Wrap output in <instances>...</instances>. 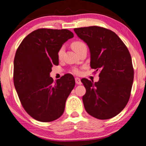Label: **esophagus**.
I'll list each match as a JSON object with an SVG mask.
<instances>
[{"label": "esophagus", "instance_id": "34e87169", "mask_svg": "<svg viewBox=\"0 0 146 146\" xmlns=\"http://www.w3.org/2000/svg\"><path fill=\"white\" fill-rule=\"evenodd\" d=\"M75 81H76V84H78V85L82 84V82L79 78H76Z\"/></svg>", "mask_w": 146, "mask_h": 146}]
</instances>
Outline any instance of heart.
<instances>
[{
  "label": "heart",
  "instance_id": "obj_1",
  "mask_svg": "<svg viewBox=\"0 0 146 146\" xmlns=\"http://www.w3.org/2000/svg\"><path fill=\"white\" fill-rule=\"evenodd\" d=\"M71 46H72V49L74 50L78 54L83 48H86V45L85 43H84L83 42L76 40V41H74L72 42ZM64 52V48L63 46H62L60 48L58 51V53H57L58 58L59 60H61L62 58ZM72 72L74 74H78L80 73V71L78 69H74Z\"/></svg>",
  "mask_w": 146,
  "mask_h": 146
}]
</instances>
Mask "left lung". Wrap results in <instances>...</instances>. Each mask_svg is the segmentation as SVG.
I'll use <instances>...</instances> for the list:
<instances>
[{"instance_id":"1","label":"left lung","mask_w":146,"mask_h":146,"mask_svg":"<svg viewBox=\"0 0 146 146\" xmlns=\"http://www.w3.org/2000/svg\"><path fill=\"white\" fill-rule=\"evenodd\" d=\"M88 46L90 66L99 70V81L81 80L86 92L82 97L86 111L92 116L107 119L115 116L128 102L133 81L129 52L115 33L93 26L74 29Z\"/></svg>"}]
</instances>
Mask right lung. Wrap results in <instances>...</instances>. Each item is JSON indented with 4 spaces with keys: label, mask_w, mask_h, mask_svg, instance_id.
I'll return each mask as SVG.
<instances>
[{
    "label": "right lung",
    "mask_w": 146,
    "mask_h": 146,
    "mask_svg": "<svg viewBox=\"0 0 146 146\" xmlns=\"http://www.w3.org/2000/svg\"><path fill=\"white\" fill-rule=\"evenodd\" d=\"M73 37L67 29H39L27 35L16 52L14 85L24 109L38 121H54L64 111L74 78L66 74L54 82L50 73L58 65L59 48Z\"/></svg>",
    "instance_id": "add662e5"
}]
</instances>
